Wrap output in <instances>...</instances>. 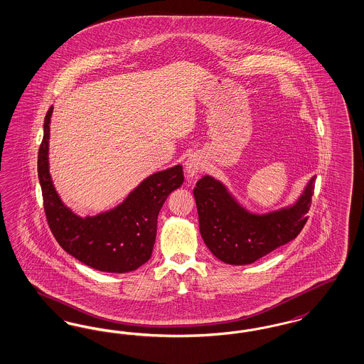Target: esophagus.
<instances>
[{"instance_id": "34e87169", "label": "esophagus", "mask_w": 364, "mask_h": 364, "mask_svg": "<svg viewBox=\"0 0 364 364\" xmlns=\"http://www.w3.org/2000/svg\"><path fill=\"white\" fill-rule=\"evenodd\" d=\"M203 157L200 154H198V153H193L186 161V172L191 177L196 176L203 169Z\"/></svg>"}]
</instances>
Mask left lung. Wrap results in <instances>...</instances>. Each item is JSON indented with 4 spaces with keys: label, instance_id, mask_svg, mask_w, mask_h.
<instances>
[{
    "label": "left lung",
    "instance_id": "left-lung-1",
    "mask_svg": "<svg viewBox=\"0 0 364 364\" xmlns=\"http://www.w3.org/2000/svg\"><path fill=\"white\" fill-rule=\"evenodd\" d=\"M314 180L316 176L289 205L255 213L218 178L203 176L193 188V196L204 244L220 262L247 265L290 242L305 226Z\"/></svg>",
    "mask_w": 364,
    "mask_h": 364
}]
</instances>
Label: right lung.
I'll return each instance as SVG.
<instances>
[{
  "label": "right lung",
  "instance_id": "obj_1",
  "mask_svg": "<svg viewBox=\"0 0 364 364\" xmlns=\"http://www.w3.org/2000/svg\"><path fill=\"white\" fill-rule=\"evenodd\" d=\"M53 107L44 117L43 141L38 156V176L48 226L59 245L87 267L102 272L135 271L150 257L157 218L169 193L184 181L178 164L147 176L122 203L96 215L80 217L60 199L50 175L48 139Z\"/></svg>",
  "mask_w": 364,
  "mask_h": 364
}]
</instances>
